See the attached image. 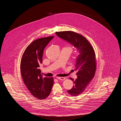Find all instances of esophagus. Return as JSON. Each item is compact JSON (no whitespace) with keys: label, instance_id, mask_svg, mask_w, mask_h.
Listing matches in <instances>:
<instances>
[{"label":"esophagus","instance_id":"obj_1","mask_svg":"<svg viewBox=\"0 0 121 121\" xmlns=\"http://www.w3.org/2000/svg\"><path fill=\"white\" fill-rule=\"evenodd\" d=\"M56 78L61 80H64L65 79V78L64 77H56Z\"/></svg>","mask_w":121,"mask_h":121}]
</instances>
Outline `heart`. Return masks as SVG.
<instances>
[{
    "label": "heart",
    "mask_w": 121,
    "mask_h": 121,
    "mask_svg": "<svg viewBox=\"0 0 121 121\" xmlns=\"http://www.w3.org/2000/svg\"><path fill=\"white\" fill-rule=\"evenodd\" d=\"M68 47L69 49H70L71 50V51H72V48H71L70 46H68V47Z\"/></svg>",
    "instance_id": "b5f03b06"
}]
</instances>
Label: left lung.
Instances as JSON below:
<instances>
[{
    "mask_svg": "<svg viewBox=\"0 0 121 121\" xmlns=\"http://www.w3.org/2000/svg\"><path fill=\"white\" fill-rule=\"evenodd\" d=\"M61 39L73 45L79 55L76 58L75 70L77 72L73 88L67 91L71 96H76L82 93L94 78L96 68L95 53L89 42L82 35L71 31L56 32Z\"/></svg>",
    "mask_w": 121,
    "mask_h": 121,
    "instance_id": "obj_1",
    "label": "left lung"
}]
</instances>
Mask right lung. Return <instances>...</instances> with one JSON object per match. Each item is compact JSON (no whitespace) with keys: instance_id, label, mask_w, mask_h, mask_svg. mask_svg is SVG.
<instances>
[{"instance_id":"add662e5","label":"right lung","mask_w":121,"mask_h":121,"mask_svg":"<svg viewBox=\"0 0 121 121\" xmlns=\"http://www.w3.org/2000/svg\"><path fill=\"white\" fill-rule=\"evenodd\" d=\"M53 38H42L32 42L25 49L21 60V72L24 83L30 93L39 99L49 95L54 84L53 78H43L39 69L44 49Z\"/></svg>"}]
</instances>
